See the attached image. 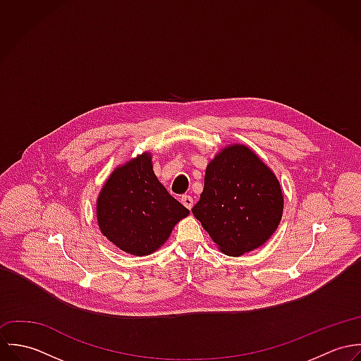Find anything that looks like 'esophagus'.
<instances>
[{"instance_id": "34e87169", "label": "esophagus", "mask_w": 361, "mask_h": 361, "mask_svg": "<svg viewBox=\"0 0 361 361\" xmlns=\"http://www.w3.org/2000/svg\"><path fill=\"white\" fill-rule=\"evenodd\" d=\"M180 202H182V204L186 207V208L192 209V207H193V199H192V196H188V195H185V196H182Z\"/></svg>"}]
</instances>
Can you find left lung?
Here are the masks:
<instances>
[{"mask_svg":"<svg viewBox=\"0 0 361 361\" xmlns=\"http://www.w3.org/2000/svg\"><path fill=\"white\" fill-rule=\"evenodd\" d=\"M193 215L226 256L262 246L276 231L283 195L272 169L245 145L224 147L207 165Z\"/></svg>","mask_w":361,"mask_h":361,"instance_id":"obj_1","label":"left lung"}]
</instances>
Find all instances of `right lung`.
Segmentation results:
<instances>
[{"label": "right lung", "instance_id": "obj_1", "mask_svg": "<svg viewBox=\"0 0 361 361\" xmlns=\"http://www.w3.org/2000/svg\"><path fill=\"white\" fill-rule=\"evenodd\" d=\"M97 222L104 236L133 256L158 250L189 209L173 199L153 171L149 152L116 166L97 197Z\"/></svg>", "mask_w": 361, "mask_h": 361}]
</instances>
